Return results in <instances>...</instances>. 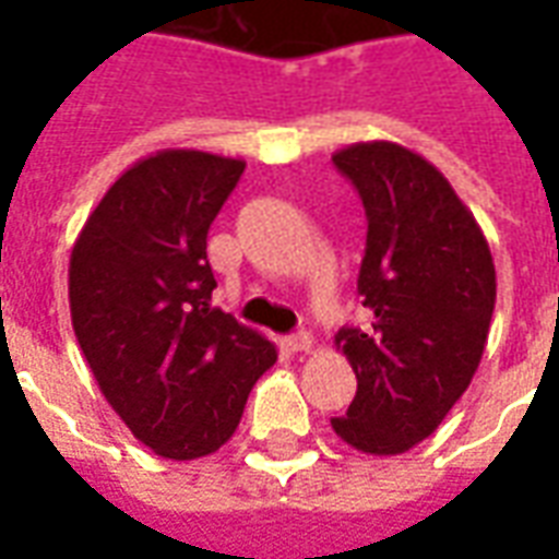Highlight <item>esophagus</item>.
Masks as SVG:
<instances>
[{
	"mask_svg": "<svg viewBox=\"0 0 559 559\" xmlns=\"http://www.w3.org/2000/svg\"><path fill=\"white\" fill-rule=\"evenodd\" d=\"M311 344H314V338H311L308 332H296V335H290V338H287V350H290V353H308V350H311Z\"/></svg>",
	"mask_w": 559,
	"mask_h": 559,
	"instance_id": "34e87169",
	"label": "esophagus"
}]
</instances>
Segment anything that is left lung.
Returning <instances> with one entry per match:
<instances>
[{"instance_id":"left-lung-1","label":"left lung","mask_w":559,"mask_h":559,"mask_svg":"<svg viewBox=\"0 0 559 559\" xmlns=\"http://www.w3.org/2000/svg\"><path fill=\"white\" fill-rule=\"evenodd\" d=\"M362 197L359 296L368 326L335 335L356 374V399L332 419L365 455H401L437 431L467 392L491 329L497 272L485 233L431 160L371 140L338 148Z\"/></svg>"}]
</instances>
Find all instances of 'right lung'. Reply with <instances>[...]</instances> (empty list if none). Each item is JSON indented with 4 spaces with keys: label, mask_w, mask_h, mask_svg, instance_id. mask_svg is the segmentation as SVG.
I'll list each match as a JSON object with an SVG mask.
<instances>
[{
    "label": "right lung",
    "mask_w": 559,
    "mask_h": 559,
    "mask_svg": "<svg viewBox=\"0 0 559 559\" xmlns=\"http://www.w3.org/2000/svg\"><path fill=\"white\" fill-rule=\"evenodd\" d=\"M242 158L160 148L92 209L68 266L74 335L107 404L170 461L212 455L278 359L275 344L212 308L206 236Z\"/></svg>",
    "instance_id": "1"
}]
</instances>
